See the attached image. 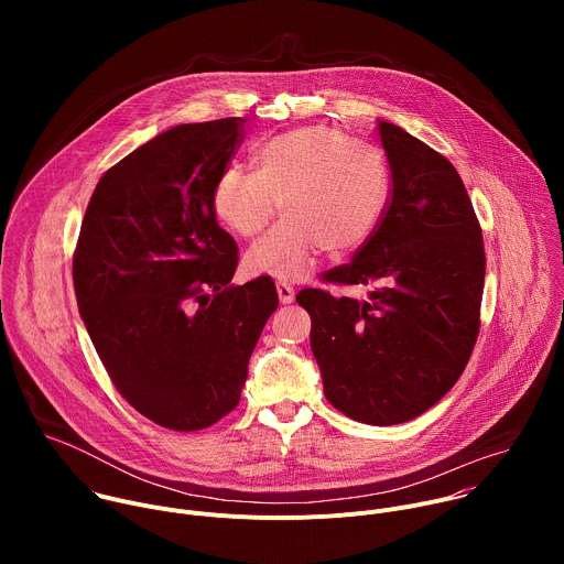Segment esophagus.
<instances>
[{
  "mask_svg": "<svg viewBox=\"0 0 564 564\" xmlns=\"http://www.w3.org/2000/svg\"><path fill=\"white\" fill-rule=\"evenodd\" d=\"M276 292H279V301L281 303H292L294 301V288L285 281H276Z\"/></svg>",
  "mask_w": 564,
  "mask_h": 564,
  "instance_id": "34e87169",
  "label": "esophagus"
}]
</instances>
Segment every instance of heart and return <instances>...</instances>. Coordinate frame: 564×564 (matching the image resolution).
Returning a JSON list of instances; mask_svg holds the SVG:
<instances>
[{
	"label": "heart",
	"mask_w": 564,
	"mask_h": 564,
	"mask_svg": "<svg viewBox=\"0 0 564 564\" xmlns=\"http://www.w3.org/2000/svg\"><path fill=\"white\" fill-rule=\"evenodd\" d=\"M252 160L254 172L227 165L212 187L216 218L243 238L257 236L279 205L285 212L246 254L252 274L301 279L321 250L341 257L364 246L386 214L383 153L335 127L290 129L265 140Z\"/></svg>",
	"instance_id": "b5f03b06"
}]
</instances>
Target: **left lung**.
<instances>
[{"label": "left lung", "mask_w": 564, "mask_h": 564, "mask_svg": "<svg viewBox=\"0 0 564 564\" xmlns=\"http://www.w3.org/2000/svg\"><path fill=\"white\" fill-rule=\"evenodd\" d=\"M392 189L377 231L326 274L366 299L301 290L310 346L330 404L392 426L420 417L455 386L473 352L485 290V243L448 160L392 122L377 124Z\"/></svg>", "instance_id": "left-lung-1"}]
</instances>
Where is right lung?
Listing matches in <instances>:
<instances>
[{"label":"right lung","instance_id":"add662e5","mask_svg":"<svg viewBox=\"0 0 564 564\" xmlns=\"http://www.w3.org/2000/svg\"><path fill=\"white\" fill-rule=\"evenodd\" d=\"M246 122L178 124L131 151L96 185L77 238L73 288L96 352L129 404L172 431L236 409L279 305L270 276L229 283L238 248L212 209Z\"/></svg>","mask_w":564,"mask_h":564}]
</instances>
